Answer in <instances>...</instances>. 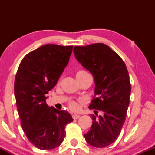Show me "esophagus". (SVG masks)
I'll list each match as a JSON object with an SVG mask.
<instances>
[{"label":"esophagus","mask_w":155,"mask_h":155,"mask_svg":"<svg viewBox=\"0 0 155 155\" xmlns=\"http://www.w3.org/2000/svg\"><path fill=\"white\" fill-rule=\"evenodd\" d=\"M72 117H73V119H74V120H77V119H79L80 117V115L74 114H73Z\"/></svg>","instance_id":"obj_1"}]
</instances>
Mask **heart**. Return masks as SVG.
Wrapping results in <instances>:
<instances>
[{
	"label": "heart",
	"instance_id": "b5f03b06",
	"mask_svg": "<svg viewBox=\"0 0 155 155\" xmlns=\"http://www.w3.org/2000/svg\"><path fill=\"white\" fill-rule=\"evenodd\" d=\"M82 73H85V71H80L78 72L76 74H82ZM79 104H78L76 102H72V103H71V104H70V108H71V109H73V110L79 109Z\"/></svg>",
	"mask_w": 155,
	"mask_h": 155
}]
</instances>
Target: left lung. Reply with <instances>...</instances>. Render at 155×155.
Here are the masks:
<instances>
[{"label": "left lung", "instance_id": "obj_1", "mask_svg": "<svg viewBox=\"0 0 155 155\" xmlns=\"http://www.w3.org/2000/svg\"><path fill=\"white\" fill-rule=\"evenodd\" d=\"M76 59L92 74L95 92L90 109L102 115H90L92 125L84 135L90 145L103 148L117 139L125 121L131 87L127 67L122 58L102 43L74 47Z\"/></svg>", "mask_w": 155, "mask_h": 155}]
</instances>
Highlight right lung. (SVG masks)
I'll return each mask as SVG.
<instances>
[{"instance_id": "obj_1", "label": "right lung", "mask_w": 155, "mask_h": 155, "mask_svg": "<svg viewBox=\"0 0 155 155\" xmlns=\"http://www.w3.org/2000/svg\"><path fill=\"white\" fill-rule=\"evenodd\" d=\"M73 46L46 44L23 58L16 74L15 95L23 131L39 149L59 147L65 136V127L73 120L68 111L46 103L71 55Z\"/></svg>"}]
</instances>
